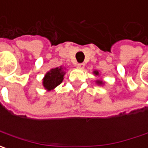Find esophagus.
<instances>
[{"label": "esophagus", "instance_id": "esophagus-1", "mask_svg": "<svg viewBox=\"0 0 148 148\" xmlns=\"http://www.w3.org/2000/svg\"><path fill=\"white\" fill-rule=\"evenodd\" d=\"M77 68H80V69H82L84 68V66H85V64L84 63H77Z\"/></svg>", "mask_w": 148, "mask_h": 148}]
</instances>
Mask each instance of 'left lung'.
<instances>
[{
    "mask_svg": "<svg viewBox=\"0 0 148 148\" xmlns=\"http://www.w3.org/2000/svg\"><path fill=\"white\" fill-rule=\"evenodd\" d=\"M93 74H94L95 77H99V75H100V73L99 72V71H97V70L93 71ZM95 84L98 85V86H104L105 84V82L102 80V79H97V80L95 81Z\"/></svg>",
    "mask_w": 148,
    "mask_h": 148,
    "instance_id": "8db88e82",
    "label": "left lung"
}]
</instances>
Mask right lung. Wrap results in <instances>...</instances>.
Segmentation results:
<instances>
[{
  "instance_id": "right-lung-1",
  "label": "right lung",
  "mask_w": 148,
  "mask_h": 148,
  "mask_svg": "<svg viewBox=\"0 0 148 148\" xmlns=\"http://www.w3.org/2000/svg\"><path fill=\"white\" fill-rule=\"evenodd\" d=\"M66 67L59 66L52 68L43 78V86L47 91L54 90L62 82L66 74Z\"/></svg>"
}]
</instances>
